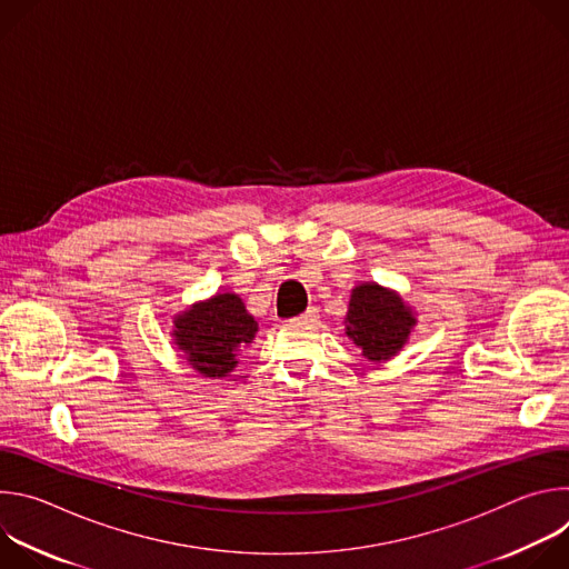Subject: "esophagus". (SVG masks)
Listing matches in <instances>:
<instances>
[{"label":"esophagus","instance_id":"esophagus-1","mask_svg":"<svg viewBox=\"0 0 569 569\" xmlns=\"http://www.w3.org/2000/svg\"><path fill=\"white\" fill-rule=\"evenodd\" d=\"M317 319H319V310H317L315 306H310L303 315H299V317H297V321H303V323H315Z\"/></svg>","mask_w":569,"mask_h":569}]
</instances>
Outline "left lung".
Here are the masks:
<instances>
[{
    "instance_id": "left-lung-1",
    "label": "left lung",
    "mask_w": 569,
    "mask_h": 569,
    "mask_svg": "<svg viewBox=\"0 0 569 569\" xmlns=\"http://www.w3.org/2000/svg\"><path fill=\"white\" fill-rule=\"evenodd\" d=\"M345 323L347 338L369 362H387L410 342L417 312L396 290L365 281L351 290Z\"/></svg>"
}]
</instances>
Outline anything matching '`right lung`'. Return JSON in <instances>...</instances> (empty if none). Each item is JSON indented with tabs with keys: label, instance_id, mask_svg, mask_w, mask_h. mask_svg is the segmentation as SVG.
<instances>
[{
	"label": "right lung",
	"instance_id": "add662e5",
	"mask_svg": "<svg viewBox=\"0 0 569 569\" xmlns=\"http://www.w3.org/2000/svg\"><path fill=\"white\" fill-rule=\"evenodd\" d=\"M259 323L236 292H216L173 315V345L204 378H224L240 351L257 338Z\"/></svg>",
	"mask_w": 569,
	"mask_h": 569
}]
</instances>
